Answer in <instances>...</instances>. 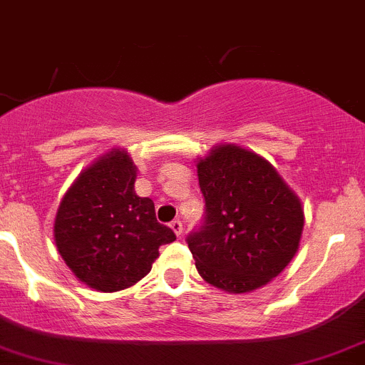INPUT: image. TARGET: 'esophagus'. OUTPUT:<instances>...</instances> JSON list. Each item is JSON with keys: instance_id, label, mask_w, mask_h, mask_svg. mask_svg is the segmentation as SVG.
Instances as JSON below:
<instances>
[{"instance_id": "obj_1", "label": "esophagus", "mask_w": 365, "mask_h": 365, "mask_svg": "<svg viewBox=\"0 0 365 365\" xmlns=\"http://www.w3.org/2000/svg\"><path fill=\"white\" fill-rule=\"evenodd\" d=\"M170 227H172V231L175 232L177 237H180V235H182V224H180V220H173L172 224H170Z\"/></svg>"}]
</instances>
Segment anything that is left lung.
Returning a JSON list of instances; mask_svg holds the SVG:
<instances>
[{
  "label": "left lung",
  "mask_w": 365,
  "mask_h": 365,
  "mask_svg": "<svg viewBox=\"0 0 365 365\" xmlns=\"http://www.w3.org/2000/svg\"><path fill=\"white\" fill-rule=\"evenodd\" d=\"M197 175L206 222L188 247L200 277L227 294L269 284L299 249L301 199L265 158L235 143L197 159Z\"/></svg>",
  "instance_id": "left-lung-1"
}]
</instances>
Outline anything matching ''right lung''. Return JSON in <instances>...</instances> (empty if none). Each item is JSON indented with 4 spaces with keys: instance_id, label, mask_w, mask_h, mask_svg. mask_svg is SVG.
I'll return each mask as SVG.
<instances>
[{
    "instance_id": "1",
    "label": "right lung",
    "mask_w": 365,
    "mask_h": 365,
    "mask_svg": "<svg viewBox=\"0 0 365 365\" xmlns=\"http://www.w3.org/2000/svg\"><path fill=\"white\" fill-rule=\"evenodd\" d=\"M138 168L113 148L82 170L58 204L53 238L75 277L98 292H118L147 276L159 247L175 240L154 202L134 192Z\"/></svg>"
}]
</instances>
